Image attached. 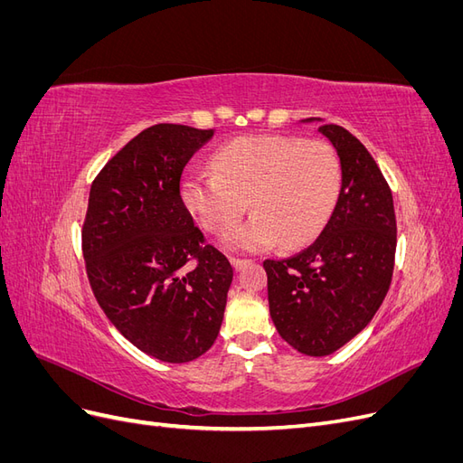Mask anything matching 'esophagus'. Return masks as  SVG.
Returning <instances> with one entry per match:
<instances>
[{
  "instance_id": "1",
  "label": "esophagus",
  "mask_w": 463,
  "mask_h": 463,
  "mask_svg": "<svg viewBox=\"0 0 463 463\" xmlns=\"http://www.w3.org/2000/svg\"><path fill=\"white\" fill-rule=\"evenodd\" d=\"M230 262H232V266H233L235 270H243L247 264H250V260H249V259H235V257H233V259H230Z\"/></svg>"
}]
</instances>
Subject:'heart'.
<instances>
[{
    "label": "heart",
    "instance_id": "heart-1",
    "mask_svg": "<svg viewBox=\"0 0 463 463\" xmlns=\"http://www.w3.org/2000/svg\"><path fill=\"white\" fill-rule=\"evenodd\" d=\"M342 170L322 141L286 135L237 138L216 150L213 170L191 167L181 201L210 232H226L253 210L243 226L223 235L232 250H259L279 241L296 247L315 237L335 206Z\"/></svg>",
    "mask_w": 463,
    "mask_h": 463
}]
</instances>
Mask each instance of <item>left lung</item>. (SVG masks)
I'll return each instance as SVG.
<instances>
[{
  "mask_svg": "<svg viewBox=\"0 0 463 463\" xmlns=\"http://www.w3.org/2000/svg\"><path fill=\"white\" fill-rule=\"evenodd\" d=\"M318 123L340 158L332 216L301 253L264 260L278 334L299 354L325 357L365 328L390 288L396 253L392 193L369 150L340 125Z\"/></svg>",
  "mask_w": 463,
  "mask_h": 463,
  "instance_id": "left-lung-1",
  "label": "left lung"
}]
</instances>
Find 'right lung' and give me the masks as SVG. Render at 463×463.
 <instances>
[{"label": "right lung", "mask_w": 463, "mask_h": 463, "mask_svg": "<svg viewBox=\"0 0 463 463\" xmlns=\"http://www.w3.org/2000/svg\"><path fill=\"white\" fill-rule=\"evenodd\" d=\"M213 135L175 123L138 133L96 175L82 226L98 305L135 347L165 363L208 352L233 278L179 194L185 164Z\"/></svg>", "instance_id": "1"}]
</instances>
